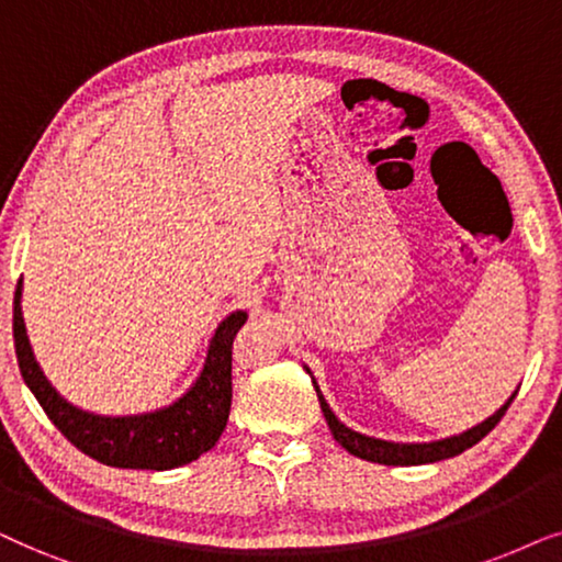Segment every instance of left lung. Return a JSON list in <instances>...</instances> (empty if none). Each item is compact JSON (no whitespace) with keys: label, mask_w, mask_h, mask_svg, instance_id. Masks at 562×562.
<instances>
[{"label":"left lung","mask_w":562,"mask_h":562,"mask_svg":"<svg viewBox=\"0 0 562 562\" xmlns=\"http://www.w3.org/2000/svg\"><path fill=\"white\" fill-rule=\"evenodd\" d=\"M313 387H316L318 401H321V411H324L328 429H331L334 439L339 442L344 450L349 454H355L359 460H370V462H380V465H426V462H439L447 458H454V454L465 452L468 447H473L481 442V439L488 434L493 426L501 422V416L506 414V408L512 406V401L516 398V391L512 398H508L504 406H501L496 414L485 418L483 424L473 426V429L458 434V437H447L439 439V442H422V445H403V442H385V439H375V437H364V434L351 431L349 426H344L339 418L334 416V411L328 408V403L324 395H321L316 380H313Z\"/></svg>","instance_id":"obj_1"}]
</instances>
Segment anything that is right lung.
Returning a JSON list of instances; mask_svg holds the SVG:
<instances>
[{"instance_id":"right-lung-1","label":"right lung","mask_w":562,"mask_h":562,"mask_svg":"<svg viewBox=\"0 0 562 562\" xmlns=\"http://www.w3.org/2000/svg\"><path fill=\"white\" fill-rule=\"evenodd\" d=\"M22 280L14 293V351L25 385L69 442L89 458L110 468L171 470L198 460L215 447L231 414V347L246 311H234L215 328L203 372L190 391L171 406L136 416H100L71 406L61 398L30 347L22 318Z\"/></svg>"}]
</instances>
